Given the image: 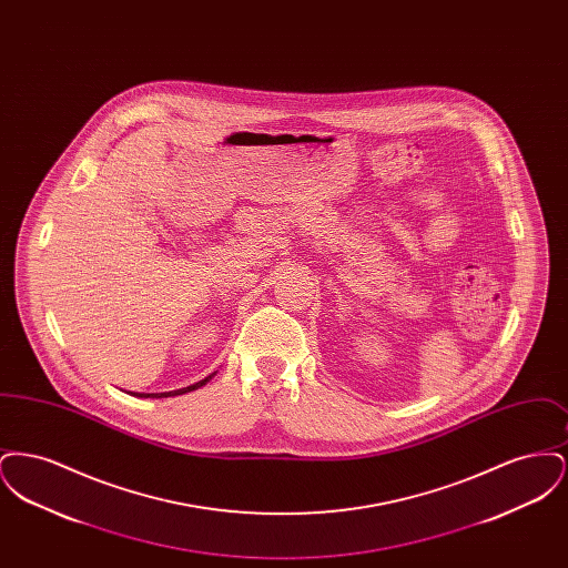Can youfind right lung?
Returning <instances> with one entry per match:
<instances>
[{
    "mask_svg": "<svg viewBox=\"0 0 568 568\" xmlns=\"http://www.w3.org/2000/svg\"><path fill=\"white\" fill-rule=\"evenodd\" d=\"M211 377L204 378V381H200V383H195V385H190V387H183V389H176V392H168V394H140V396H144V398H149V396H153V398H168V396H179V394H187V392H191V389H197V387H202L206 381H209Z\"/></svg>",
    "mask_w": 568,
    "mask_h": 568,
    "instance_id": "1",
    "label": "right lung"
}]
</instances>
